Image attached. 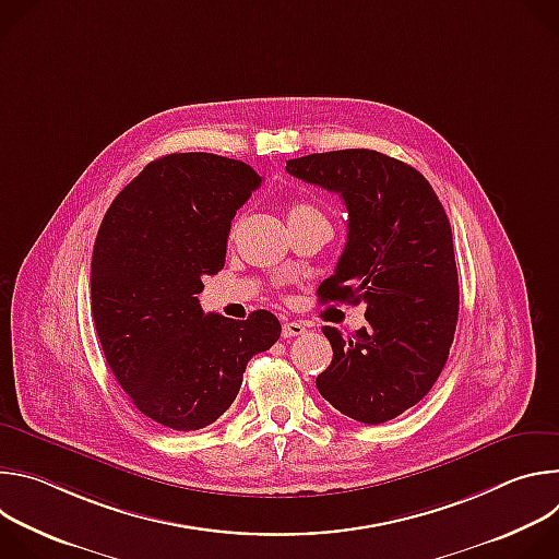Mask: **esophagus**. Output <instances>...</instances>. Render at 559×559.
I'll return each instance as SVG.
<instances>
[{"instance_id": "esophagus-1", "label": "esophagus", "mask_w": 559, "mask_h": 559, "mask_svg": "<svg viewBox=\"0 0 559 559\" xmlns=\"http://www.w3.org/2000/svg\"><path fill=\"white\" fill-rule=\"evenodd\" d=\"M307 332V328L298 321H287L283 323V338H294V336H302Z\"/></svg>"}]
</instances>
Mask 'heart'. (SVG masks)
<instances>
[{
    "mask_svg": "<svg viewBox=\"0 0 559 559\" xmlns=\"http://www.w3.org/2000/svg\"><path fill=\"white\" fill-rule=\"evenodd\" d=\"M302 214H321V212H318L311 203L294 201V203L289 205V216H302Z\"/></svg>",
    "mask_w": 559,
    "mask_h": 559,
    "instance_id": "1",
    "label": "heart"
}]
</instances>
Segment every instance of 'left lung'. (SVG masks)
Masks as SVG:
<instances>
[{
  "mask_svg": "<svg viewBox=\"0 0 559 559\" xmlns=\"http://www.w3.org/2000/svg\"><path fill=\"white\" fill-rule=\"evenodd\" d=\"M285 170L336 192L349 214L347 246L318 296L367 305V325L349 338L323 328L334 358L316 386L358 423L393 420L429 393L453 343L460 287L447 212L416 168L376 150L307 154Z\"/></svg>",
  "mask_w": 559,
  "mask_h": 559,
  "instance_id": "left-lung-1",
  "label": "left lung"
}]
</instances>
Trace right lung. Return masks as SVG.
Wrapping results in <instances>:
<instances>
[{"instance_id": "obj_1", "label": "right lung", "mask_w": 559, "mask_h": 559, "mask_svg": "<svg viewBox=\"0 0 559 559\" xmlns=\"http://www.w3.org/2000/svg\"><path fill=\"white\" fill-rule=\"evenodd\" d=\"M263 179L243 162L179 152L147 164L108 207L93 252L95 330L132 405L175 431L223 416L248 360L281 336L272 311L203 313V276L225 265L236 210Z\"/></svg>"}]
</instances>
